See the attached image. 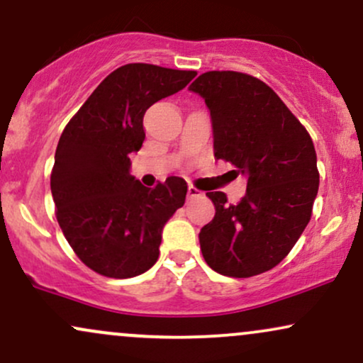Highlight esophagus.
Wrapping results in <instances>:
<instances>
[{"label":"esophagus","mask_w":363,"mask_h":363,"mask_svg":"<svg viewBox=\"0 0 363 363\" xmlns=\"http://www.w3.org/2000/svg\"><path fill=\"white\" fill-rule=\"evenodd\" d=\"M199 196H203V193L199 189H196L194 186L187 187V198H199Z\"/></svg>","instance_id":"1"}]
</instances>
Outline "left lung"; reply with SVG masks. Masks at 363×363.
I'll use <instances>...</instances> for the list:
<instances>
[{"label":"left lung","mask_w":363,"mask_h":363,"mask_svg":"<svg viewBox=\"0 0 363 363\" xmlns=\"http://www.w3.org/2000/svg\"><path fill=\"white\" fill-rule=\"evenodd\" d=\"M211 113L215 157L247 176V194L230 204L206 193L215 218L201 228L204 260L228 277L274 269L311 220L320 186L308 130L264 81L235 71H209L189 86Z\"/></svg>","instance_id":"obj_1"}]
</instances>
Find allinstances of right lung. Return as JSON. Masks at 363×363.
<instances>
[{
  "label": "right lung",
  "mask_w": 363,
  "mask_h": 363,
  "mask_svg": "<svg viewBox=\"0 0 363 363\" xmlns=\"http://www.w3.org/2000/svg\"><path fill=\"white\" fill-rule=\"evenodd\" d=\"M196 71L126 64L113 71L65 125L50 174L55 216L81 262L104 277L143 274L159 259L162 228L184 206L187 184L169 177L154 189L130 174L145 140L143 115L184 89Z\"/></svg>",
  "instance_id": "1"
}]
</instances>
